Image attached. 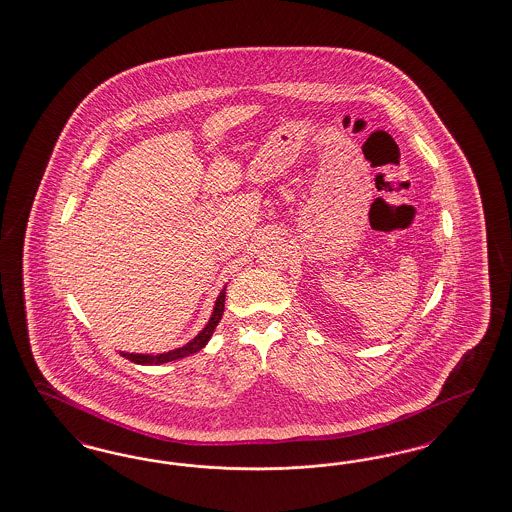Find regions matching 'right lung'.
I'll return each instance as SVG.
<instances>
[{
	"instance_id": "right-lung-1",
	"label": "right lung",
	"mask_w": 512,
	"mask_h": 512,
	"mask_svg": "<svg viewBox=\"0 0 512 512\" xmlns=\"http://www.w3.org/2000/svg\"><path fill=\"white\" fill-rule=\"evenodd\" d=\"M225 293V289L219 293V297H217V301H215L213 314H211L209 322L205 324V328L202 329L190 343H186L184 347L169 350V352H164V354H133V352H131V354H129V352H120V354H122L123 358L131 360V362H135V364H141V366H158V364H167V362L179 360V358L190 356V354L202 350V348L207 345V341L211 339L213 331L217 328V324H219V320H221V316H223V312H225Z\"/></svg>"
}]
</instances>
